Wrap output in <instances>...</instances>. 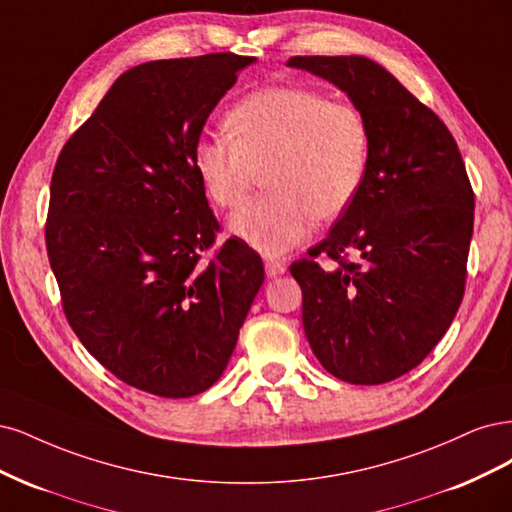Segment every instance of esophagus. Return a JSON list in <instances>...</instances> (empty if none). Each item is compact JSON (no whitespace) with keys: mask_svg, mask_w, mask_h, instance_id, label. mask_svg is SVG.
Segmentation results:
<instances>
[{"mask_svg":"<svg viewBox=\"0 0 512 512\" xmlns=\"http://www.w3.org/2000/svg\"><path fill=\"white\" fill-rule=\"evenodd\" d=\"M263 266H266V274H268L270 278H276V276H280V274H285V272H287L285 263H280V261H276V259H272V257H266V259H263Z\"/></svg>","mask_w":512,"mask_h":512,"instance_id":"34e87169","label":"esophagus"}]
</instances>
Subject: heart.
<instances>
[{"label":"heart","mask_w":512,"mask_h":512,"mask_svg":"<svg viewBox=\"0 0 512 512\" xmlns=\"http://www.w3.org/2000/svg\"><path fill=\"white\" fill-rule=\"evenodd\" d=\"M225 125L229 138H197L193 168L221 208L238 206L266 170L270 191L229 217V229L263 255L293 249L317 217H338L364 187L372 138L366 114L351 102L272 85L244 95Z\"/></svg>","instance_id":"obj_1"}]
</instances>
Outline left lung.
<instances>
[{
  "label": "left lung",
  "mask_w": 512,
  "mask_h": 512,
  "mask_svg": "<svg viewBox=\"0 0 512 512\" xmlns=\"http://www.w3.org/2000/svg\"><path fill=\"white\" fill-rule=\"evenodd\" d=\"M287 65L334 82L370 125L364 187L289 272L321 366L346 383L383 385L417 368L455 319L474 191L449 127L383 65L357 55H304ZM321 254L339 266L321 269Z\"/></svg>",
  "instance_id": "1"
}]
</instances>
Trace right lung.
Instances as JSON below:
<instances>
[{"mask_svg":"<svg viewBox=\"0 0 512 512\" xmlns=\"http://www.w3.org/2000/svg\"><path fill=\"white\" fill-rule=\"evenodd\" d=\"M253 57L121 74L57 157L44 227L65 319L123 383L191 398L223 374L263 285L261 257L208 208L193 144Z\"/></svg>","mask_w":512,"mask_h":512,"instance_id":"add662e5","label":"right lung"}]
</instances>
